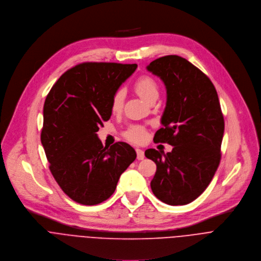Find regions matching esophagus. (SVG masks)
<instances>
[{"label":"esophagus","mask_w":261,"mask_h":261,"mask_svg":"<svg viewBox=\"0 0 261 261\" xmlns=\"http://www.w3.org/2000/svg\"><path fill=\"white\" fill-rule=\"evenodd\" d=\"M136 151H137V159H138L139 161L144 160V158H145V153H144V151H143V150H141V149H136Z\"/></svg>","instance_id":"esophagus-1"}]
</instances>
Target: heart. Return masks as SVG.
<instances>
[{"mask_svg": "<svg viewBox=\"0 0 261 261\" xmlns=\"http://www.w3.org/2000/svg\"><path fill=\"white\" fill-rule=\"evenodd\" d=\"M136 92L146 101H150L154 97H159V86L156 82L148 76L140 77L134 85ZM125 92L123 89H118L114 92L111 99V111L119 113L123 108ZM124 137L135 143H141L146 138L145 129L140 125H132L124 132Z\"/></svg>", "mask_w": 261, "mask_h": 261, "instance_id": "1", "label": "heart"}]
</instances>
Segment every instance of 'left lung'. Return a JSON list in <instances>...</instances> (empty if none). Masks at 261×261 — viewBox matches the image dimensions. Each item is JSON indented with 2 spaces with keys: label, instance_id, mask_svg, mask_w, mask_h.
I'll return each instance as SVG.
<instances>
[{
  "label": "left lung",
  "instance_id": "left-lung-1",
  "mask_svg": "<svg viewBox=\"0 0 261 261\" xmlns=\"http://www.w3.org/2000/svg\"><path fill=\"white\" fill-rule=\"evenodd\" d=\"M147 70L167 89L164 127L153 140L173 146L167 154L145 151L156 165L151 189L165 203L187 204L205 190L220 163L224 119L218 94L211 80L181 57L160 58Z\"/></svg>",
  "mask_w": 261,
  "mask_h": 261
}]
</instances>
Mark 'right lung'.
<instances>
[{
	"mask_svg": "<svg viewBox=\"0 0 261 261\" xmlns=\"http://www.w3.org/2000/svg\"><path fill=\"white\" fill-rule=\"evenodd\" d=\"M137 67L83 63L65 72L46 96L41 143L52 176L78 203L94 205L108 199L137 158L124 142L103 147L96 134L111 117L114 92Z\"/></svg>",
	"mask_w": 261,
	"mask_h": 261,
	"instance_id": "1",
	"label": "right lung"
}]
</instances>
